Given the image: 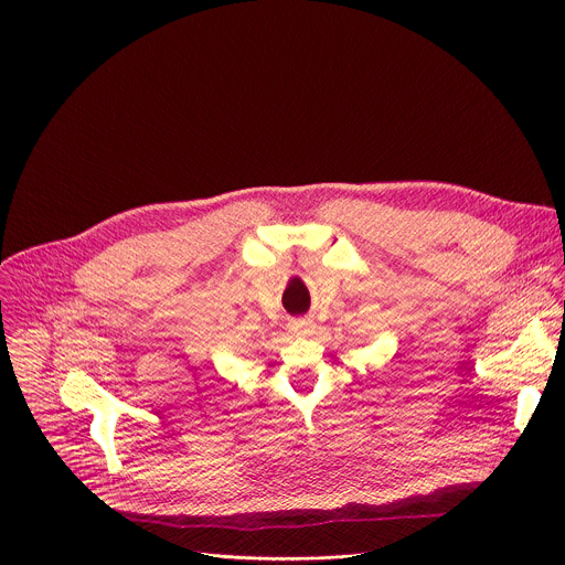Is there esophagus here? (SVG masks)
I'll list each match as a JSON object with an SVG mask.
<instances>
[{
    "label": "esophagus",
    "instance_id": "1",
    "mask_svg": "<svg viewBox=\"0 0 565 565\" xmlns=\"http://www.w3.org/2000/svg\"><path fill=\"white\" fill-rule=\"evenodd\" d=\"M290 333L295 335V338H306V335H310L312 333V321L310 319H290Z\"/></svg>",
    "mask_w": 565,
    "mask_h": 565
}]
</instances>
